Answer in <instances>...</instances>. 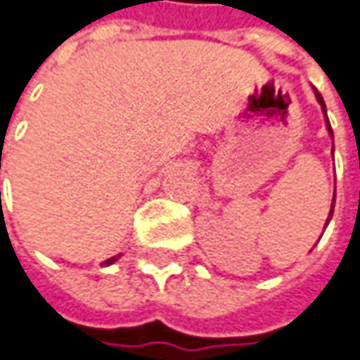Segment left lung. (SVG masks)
I'll return each instance as SVG.
<instances>
[{
  "instance_id": "1",
  "label": "left lung",
  "mask_w": 360,
  "mask_h": 360,
  "mask_svg": "<svg viewBox=\"0 0 360 360\" xmlns=\"http://www.w3.org/2000/svg\"><path fill=\"white\" fill-rule=\"evenodd\" d=\"M316 97L320 101V105H322V109H324V113H326V105H324V99H322V95L320 93H316ZM328 123V131L333 134V127H330V121H326ZM333 210H334V198H333V208H330V217H333ZM330 217H328V221H330Z\"/></svg>"
}]
</instances>
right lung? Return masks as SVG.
<instances>
[{
	"label": "right lung",
	"instance_id": "obj_1",
	"mask_svg": "<svg viewBox=\"0 0 360 360\" xmlns=\"http://www.w3.org/2000/svg\"><path fill=\"white\" fill-rule=\"evenodd\" d=\"M117 257H119V255H115V257H111V259H107V261H105V263H103V265H109V263H113V261L117 259Z\"/></svg>",
	"mask_w": 360,
	"mask_h": 360
}]
</instances>
